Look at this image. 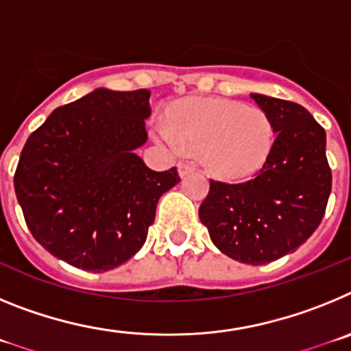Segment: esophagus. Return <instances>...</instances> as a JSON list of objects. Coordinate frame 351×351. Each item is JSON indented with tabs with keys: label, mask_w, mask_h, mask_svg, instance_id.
I'll use <instances>...</instances> for the list:
<instances>
[{
	"label": "esophagus",
	"mask_w": 351,
	"mask_h": 351,
	"mask_svg": "<svg viewBox=\"0 0 351 351\" xmlns=\"http://www.w3.org/2000/svg\"><path fill=\"white\" fill-rule=\"evenodd\" d=\"M178 169H179V173H181V176H184V173H188L191 169H193V165H191V163H188V161H179Z\"/></svg>",
	"instance_id": "obj_1"
}]
</instances>
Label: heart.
<instances>
[{"instance_id": "heart-1", "label": "heart", "mask_w": 351, "mask_h": 351, "mask_svg": "<svg viewBox=\"0 0 351 351\" xmlns=\"http://www.w3.org/2000/svg\"><path fill=\"white\" fill-rule=\"evenodd\" d=\"M161 142L200 151L204 165L218 178L239 179L265 163L274 126L255 105L221 98H190L169 110V126L154 128Z\"/></svg>"}]
</instances>
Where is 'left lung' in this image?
Listing matches in <instances>:
<instances>
[{
    "label": "left lung",
    "mask_w": 351,
    "mask_h": 351,
    "mask_svg": "<svg viewBox=\"0 0 351 351\" xmlns=\"http://www.w3.org/2000/svg\"><path fill=\"white\" fill-rule=\"evenodd\" d=\"M274 126L262 169L244 182L210 179L198 216L210 241L230 258L262 265L295 251L325 214L332 173L325 130L293 101L251 95Z\"/></svg>",
    "instance_id": "8db88e82"
}]
</instances>
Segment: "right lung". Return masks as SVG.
I'll use <instances>...</instances> for the list:
<instances>
[{
  "label": "right lung",
  "instance_id": "right-lung-1",
  "mask_svg": "<svg viewBox=\"0 0 351 351\" xmlns=\"http://www.w3.org/2000/svg\"><path fill=\"white\" fill-rule=\"evenodd\" d=\"M147 89H95L56 108L31 133L14 176L33 237L73 267L101 272L142 247L156 204L181 181L154 172L135 149L147 141Z\"/></svg>",
  "mask_w": 351,
  "mask_h": 351
}]
</instances>
